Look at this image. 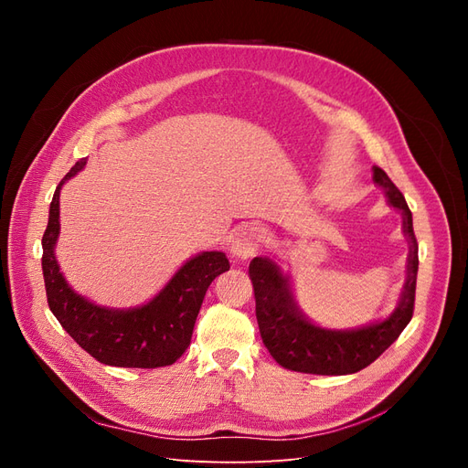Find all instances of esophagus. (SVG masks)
Here are the masks:
<instances>
[{"instance_id": "1", "label": "esophagus", "mask_w": 468, "mask_h": 468, "mask_svg": "<svg viewBox=\"0 0 468 468\" xmlns=\"http://www.w3.org/2000/svg\"><path fill=\"white\" fill-rule=\"evenodd\" d=\"M260 242H261V232L258 229H253V226H244V229H239L234 234L232 246H230L232 256L239 260H248L253 256V251L258 250Z\"/></svg>"}]
</instances>
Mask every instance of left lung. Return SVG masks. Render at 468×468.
I'll list each match as a JSON object with an SVG mask.
<instances>
[{"mask_svg": "<svg viewBox=\"0 0 468 468\" xmlns=\"http://www.w3.org/2000/svg\"><path fill=\"white\" fill-rule=\"evenodd\" d=\"M373 179L385 187L390 207L402 212L404 234L410 244L408 279L399 306L387 318L356 330H328L308 322L289 287V277L267 258H253L250 279L256 296L260 334L271 357L289 371L310 375H351L371 365L387 351L412 320L418 277V242L412 212L404 195L380 167H373Z\"/></svg>", "mask_w": 468, "mask_h": 468, "instance_id": "1", "label": "left lung"}]
</instances>
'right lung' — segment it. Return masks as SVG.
Here are the masks:
<instances>
[{"label":"right lung","mask_w":468,"mask_h":468,"mask_svg":"<svg viewBox=\"0 0 468 468\" xmlns=\"http://www.w3.org/2000/svg\"><path fill=\"white\" fill-rule=\"evenodd\" d=\"M81 158L56 187L48 226L42 236V275L52 314L74 342L99 363L131 369H155L174 365L191 344L208 285L230 263L222 251H203L183 263L167 285L143 306L115 310L99 306L78 294L64 279L54 256L60 234V189L86 167Z\"/></svg>","instance_id":"add662e5"}]
</instances>
